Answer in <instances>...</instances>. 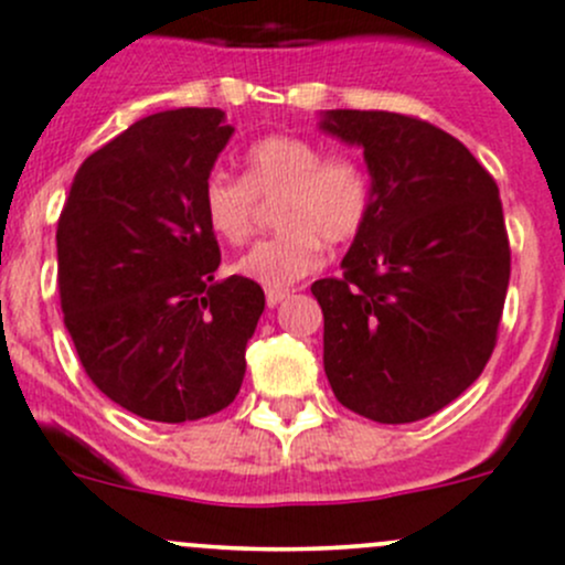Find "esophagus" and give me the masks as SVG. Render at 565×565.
<instances>
[{"mask_svg": "<svg viewBox=\"0 0 565 565\" xmlns=\"http://www.w3.org/2000/svg\"><path fill=\"white\" fill-rule=\"evenodd\" d=\"M287 298H289L287 289H267V292H265V300H267V306H270V309H276V306L284 303Z\"/></svg>", "mask_w": 565, "mask_h": 565, "instance_id": "esophagus-1", "label": "esophagus"}]
</instances>
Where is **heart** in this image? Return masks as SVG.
Listing matches in <instances>:
<instances>
[{"instance_id":"obj_1","label":"heart","mask_w":565,"mask_h":565,"mask_svg":"<svg viewBox=\"0 0 565 565\" xmlns=\"http://www.w3.org/2000/svg\"><path fill=\"white\" fill-rule=\"evenodd\" d=\"M256 199H278V235L256 243L235 262L241 276L284 289L322 265V241L350 243L372 213V177L361 161L328 156L300 136H267L248 147L243 177L213 172L202 188L207 226L230 246L254 235Z\"/></svg>"}]
</instances>
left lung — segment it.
<instances>
[{"mask_svg":"<svg viewBox=\"0 0 565 565\" xmlns=\"http://www.w3.org/2000/svg\"><path fill=\"white\" fill-rule=\"evenodd\" d=\"M361 147L374 202L341 259L311 284L335 398L380 424H413L461 396L498 341L511 250L492 174L446 130L393 111H322Z\"/></svg>","mask_w":565,"mask_h":565,"instance_id":"obj_1","label":"left lung"}]
</instances>
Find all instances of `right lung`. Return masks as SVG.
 I'll return each instance as SVG.
<instances>
[{
    "mask_svg": "<svg viewBox=\"0 0 565 565\" xmlns=\"http://www.w3.org/2000/svg\"><path fill=\"white\" fill-rule=\"evenodd\" d=\"M235 128L221 108L130 125L73 177L56 224L65 328L95 388L161 424L230 407L265 311L256 281H215L202 188Z\"/></svg>",
    "mask_w": 565,
    "mask_h": 565,
    "instance_id": "1",
    "label": "right lung"
}]
</instances>
